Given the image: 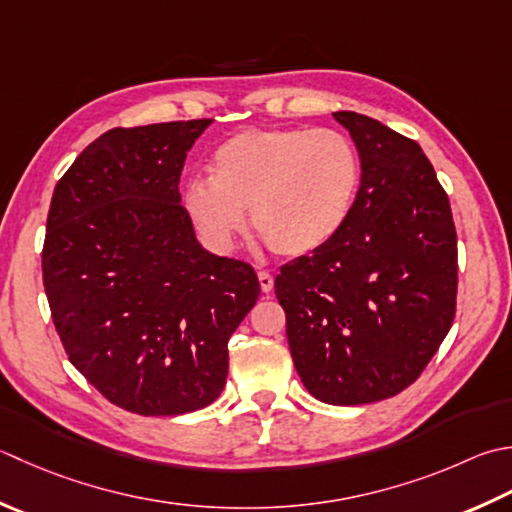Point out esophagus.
Segmentation results:
<instances>
[{"label":"esophagus","mask_w":512,"mask_h":512,"mask_svg":"<svg viewBox=\"0 0 512 512\" xmlns=\"http://www.w3.org/2000/svg\"><path fill=\"white\" fill-rule=\"evenodd\" d=\"M257 279H259V286H262L264 293H270V290H273L275 279H273V275L266 273V270H259V273H257Z\"/></svg>","instance_id":"34e87169"}]
</instances>
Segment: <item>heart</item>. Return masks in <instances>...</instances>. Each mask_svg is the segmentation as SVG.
Here are the masks:
<instances>
[{
    "mask_svg": "<svg viewBox=\"0 0 512 512\" xmlns=\"http://www.w3.org/2000/svg\"><path fill=\"white\" fill-rule=\"evenodd\" d=\"M210 179L184 188V210L199 237L233 253L246 233V210L264 244L282 257L328 246L353 213L362 159L353 139L330 128H248L210 157Z\"/></svg>",
    "mask_w": 512,
    "mask_h": 512,
    "instance_id": "obj_1",
    "label": "heart"
}]
</instances>
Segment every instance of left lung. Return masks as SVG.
Listing matches in <instances>:
<instances>
[{
  "instance_id": "1",
  "label": "left lung",
  "mask_w": 512,
  "mask_h": 512,
  "mask_svg": "<svg viewBox=\"0 0 512 512\" xmlns=\"http://www.w3.org/2000/svg\"><path fill=\"white\" fill-rule=\"evenodd\" d=\"M333 117L362 159L353 213L328 246L282 266L275 295L308 393L357 406L402 393L444 342L457 233L422 146L353 110Z\"/></svg>"
}]
</instances>
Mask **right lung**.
<instances>
[{
  "label": "right lung",
  "mask_w": 512,
  "mask_h": 512,
  "mask_svg": "<svg viewBox=\"0 0 512 512\" xmlns=\"http://www.w3.org/2000/svg\"><path fill=\"white\" fill-rule=\"evenodd\" d=\"M213 119L113 128L59 179L44 288L66 355L110 404L184 415L213 404L228 339L259 297L250 264L197 242L179 195Z\"/></svg>",
  "instance_id": "add662e5"
}]
</instances>
